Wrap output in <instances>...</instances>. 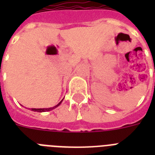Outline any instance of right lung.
Instances as JSON below:
<instances>
[{
	"label": "right lung",
	"mask_w": 155,
	"mask_h": 155,
	"mask_svg": "<svg viewBox=\"0 0 155 155\" xmlns=\"http://www.w3.org/2000/svg\"><path fill=\"white\" fill-rule=\"evenodd\" d=\"M63 99L61 100V101L59 103V104H57V105H56L55 107H49V108H32L31 109V110H32V111H37V112H45V111H49V110H53V109H55L56 107H57L58 106H60V104L62 103L63 101Z\"/></svg>",
	"instance_id": "right-lung-1"
}]
</instances>
